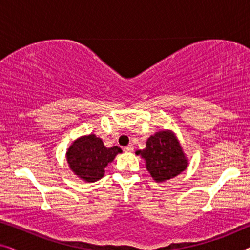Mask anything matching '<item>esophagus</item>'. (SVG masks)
<instances>
[{
  "mask_svg": "<svg viewBox=\"0 0 250 250\" xmlns=\"http://www.w3.org/2000/svg\"><path fill=\"white\" fill-rule=\"evenodd\" d=\"M133 150H134V148H133L132 145H128L127 146H125V148H124V151L125 152H132Z\"/></svg>",
  "mask_w": 250,
  "mask_h": 250,
  "instance_id": "obj_1",
  "label": "esophagus"
}]
</instances>
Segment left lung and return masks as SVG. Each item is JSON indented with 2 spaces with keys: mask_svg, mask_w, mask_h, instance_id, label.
I'll list each match as a JSON object with an SVG mask.
<instances>
[{
  "mask_svg": "<svg viewBox=\"0 0 250 250\" xmlns=\"http://www.w3.org/2000/svg\"><path fill=\"white\" fill-rule=\"evenodd\" d=\"M145 159L150 175L156 182H165L187 169L188 158L172 131H159L146 140V146L135 152Z\"/></svg>",
  "mask_w": 250,
  "mask_h": 250,
  "instance_id": "obj_1",
  "label": "left lung"
}]
</instances>
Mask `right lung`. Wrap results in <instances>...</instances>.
Wrapping results in <instances>:
<instances>
[{
    "label": "right lung",
    "instance_id": "add662e5",
    "mask_svg": "<svg viewBox=\"0 0 250 250\" xmlns=\"http://www.w3.org/2000/svg\"><path fill=\"white\" fill-rule=\"evenodd\" d=\"M122 149L107 148L94 134L75 140L66 152L67 163L75 175L86 182H95L104 175V168L115 159Z\"/></svg>",
    "mask_w": 250,
    "mask_h": 250
}]
</instances>
